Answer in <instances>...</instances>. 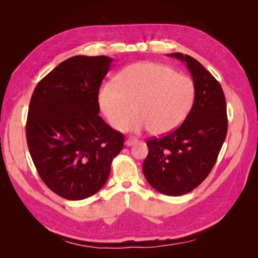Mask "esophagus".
Wrapping results in <instances>:
<instances>
[{
    "label": "esophagus",
    "instance_id": "esophagus-1",
    "mask_svg": "<svg viewBox=\"0 0 258 258\" xmlns=\"http://www.w3.org/2000/svg\"><path fill=\"white\" fill-rule=\"evenodd\" d=\"M138 142V139L137 138H128L127 140H126V146H131V145H134V144H136Z\"/></svg>",
    "mask_w": 258,
    "mask_h": 258
}]
</instances>
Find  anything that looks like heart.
I'll use <instances>...</instances> for the list:
<instances>
[{"mask_svg": "<svg viewBox=\"0 0 258 258\" xmlns=\"http://www.w3.org/2000/svg\"><path fill=\"white\" fill-rule=\"evenodd\" d=\"M196 99L190 77L156 62H138L124 68L99 92V105L111 126L123 130L134 118L131 129H150L165 136L186 120Z\"/></svg>", "mask_w": 258, "mask_h": 258, "instance_id": "obj_1", "label": "heart"}]
</instances>
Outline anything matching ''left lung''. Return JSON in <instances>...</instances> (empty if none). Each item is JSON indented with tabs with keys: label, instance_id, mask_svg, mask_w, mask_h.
Returning a JSON list of instances; mask_svg holds the SVG:
<instances>
[{
	"label": "left lung",
	"instance_id": "1",
	"mask_svg": "<svg viewBox=\"0 0 258 258\" xmlns=\"http://www.w3.org/2000/svg\"><path fill=\"white\" fill-rule=\"evenodd\" d=\"M168 56L186 63L196 99L176 130L148 140L142 170L153 188L167 196H181L204 182L215 165L227 135V107L220 83L200 62L181 52Z\"/></svg>",
	"mask_w": 258,
	"mask_h": 258
}]
</instances>
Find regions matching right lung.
<instances>
[{"label": "right lung", "mask_w": 258, "mask_h": 258, "mask_svg": "<svg viewBox=\"0 0 258 258\" xmlns=\"http://www.w3.org/2000/svg\"><path fill=\"white\" fill-rule=\"evenodd\" d=\"M113 59L75 56L36 85L26 135L34 166L50 190L83 200L107 181L124 138L98 115L101 83Z\"/></svg>", "instance_id": "right-lung-1"}]
</instances>
